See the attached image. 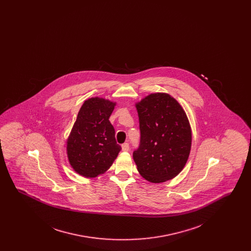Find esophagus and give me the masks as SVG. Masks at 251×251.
<instances>
[{
	"label": "esophagus",
	"instance_id": "obj_1",
	"mask_svg": "<svg viewBox=\"0 0 251 251\" xmlns=\"http://www.w3.org/2000/svg\"><path fill=\"white\" fill-rule=\"evenodd\" d=\"M121 148H122V151H130V146H129V144L128 143L123 144Z\"/></svg>",
	"mask_w": 251,
	"mask_h": 251
}]
</instances>
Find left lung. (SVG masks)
Listing matches in <instances>:
<instances>
[{
	"label": "left lung",
	"instance_id": "8db88e82",
	"mask_svg": "<svg viewBox=\"0 0 251 251\" xmlns=\"http://www.w3.org/2000/svg\"><path fill=\"white\" fill-rule=\"evenodd\" d=\"M141 132L133 161L144 179L165 182L178 176L190 154L191 126L179 101L157 92L135 102Z\"/></svg>",
	"mask_w": 251,
	"mask_h": 251
}]
</instances>
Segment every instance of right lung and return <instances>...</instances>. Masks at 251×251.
Listing matches in <instances>:
<instances>
[{
  "instance_id": "obj_1",
  "label": "right lung",
  "mask_w": 251,
  "mask_h": 251,
  "mask_svg": "<svg viewBox=\"0 0 251 251\" xmlns=\"http://www.w3.org/2000/svg\"><path fill=\"white\" fill-rule=\"evenodd\" d=\"M117 102L95 97L86 100L67 139V156L73 170L91 179L104 174L121 150L109 118Z\"/></svg>"
}]
</instances>
